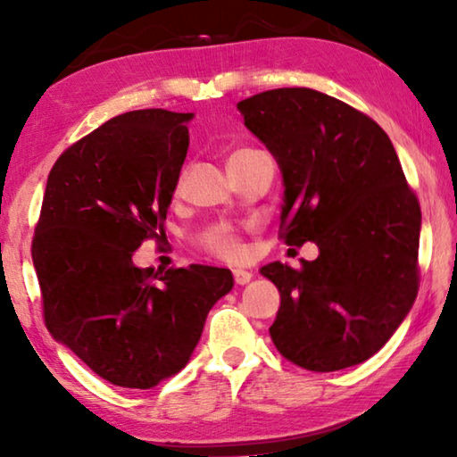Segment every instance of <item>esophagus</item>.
<instances>
[{"mask_svg": "<svg viewBox=\"0 0 457 457\" xmlns=\"http://www.w3.org/2000/svg\"><path fill=\"white\" fill-rule=\"evenodd\" d=\"M250 280H252V274L250 272H245V270H234V282L236 284L244 286V284H247Z\"/></svg>", "mask_w": 457, "mask_h": 457, "instance_id": "34e87169", "label": "esophagus"}]
</instances>
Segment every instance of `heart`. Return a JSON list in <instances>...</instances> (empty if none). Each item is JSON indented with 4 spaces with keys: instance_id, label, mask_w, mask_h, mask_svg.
<instances>
[{
    "instance_id": "b5f03b06",
    "label": "heart",
    "mask_w": 457,
    "mask_h": 457,
    "mask_svg": "<svg viewBox=\"0 0 457 457\" xmlns=\"http://www.w3.org/2000/svg\"><path fill=\"white\" fill-rule=\"evenodd\" d=\"M250 153H256V151L236 149L229 154L228 163L234 165L236 161H239ZM177 187H179V183H175V191H177ZM199 242L205 252H210V253H213V256L223 258V260H239L245 253V247L242 244V239H239V234L231 228H213L210 231H205V234L201 236Z\"/></svg>"
}]
</instances>
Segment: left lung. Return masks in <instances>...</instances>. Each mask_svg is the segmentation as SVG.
<instances>
[{
  "instance_id": "obj_1",
  "label": "left lung",
  "mask_w": 457,
  "mask_h": 457,
  "mask_svg": "<svg viewBox=\"0 0 457 457\" xmlns=\"http://www.w3.org/2000/svg\"><path fill=\"white\" fill-rule=\"evenodd\" d=\"M282 169L280 237L312 242L300 268H262L280 290L270 327L278 353L330 373L381 349L420 290L421 207L391 138L365 112L312 88H274L237 103Z\"/></svg>"
}]
</instances>
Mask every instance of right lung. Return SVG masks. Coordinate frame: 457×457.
<instances>
[{
    "label": "right lung",
    "instance_id": "obj_1",
    "mask_svg": "<svg viewBox=\"0 0 457 457\" xmlns=\"http://www.w3.org/2000/svg\"><path fill=\"white\" fill-rule=\"evenodd\" d=\"M191 112L119 114L60 154L46 185L32 260L44 322L104 381L151 389L179 373L207 312L231 290L226 268H138L165 239Z\"/></svg>",
    "mask_w": 457,
    "mask_h": 457
}]
</instances>
